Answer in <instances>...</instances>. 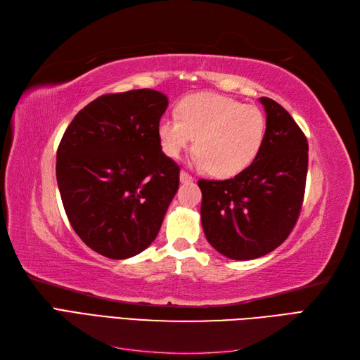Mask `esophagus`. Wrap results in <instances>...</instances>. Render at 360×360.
I'll list each match as a JSON object with an SVG mask.
<instances>
[{
	"instance_id": "34e87169",
	"label": "esophagus",
	"mask_w": 360,
	"mask_h": 360,
	"mask_svg": "<svg viewBox=\"0 0 360 360\" xmlns=\"http://www.w3.org/2000/svg\"><path fill=\"white\" fill-rule=\"evenodd\" d=\"M192 181H193V179L189 176L188 172H184V171L180 172V183H192Z\"/></svg>"
}]
</instances>
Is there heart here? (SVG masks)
Returning <instances> with one entry per match:
<instances>
[{
	"label": "heart",
	"mask_w": 360,
	"mask_h": 360,
	"mask_svg": "<svg viewBox=\"0 0 360 360\" xmlns=\"http://www.w3.org/2000/svg\"><path fill=\"white\" fill-rule=\"evenodd\" d=\"M179 117H163L158 126L160 148L177 159L195 138L193 162L214 177H234L257 158L266 136L259 108L216 93L191 94L179 103Z\"/></svg>",
	"instance_id": "obj_1"
}]
</instances>
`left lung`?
Returning <instances> with one entry per match:
<instances>
[{
	"label": "left lung",
	"instance_id": "8db88e82",
	"mask_svg": "<svg viewBox=\"0 0 360 360\" xmlns=\"http://www.w3.org/2000/svg\"><path fill=\"white\" fill-rule=\"evenodd\" d=\"M266 136L257 158L234 179L200 180L201 225L209 243L226 258L263 257L296 224L308 172V141L275 101L259 97Z\"/></svg>",
	"mask_w": 360,
	"mask_h": 360
}]
</instances>
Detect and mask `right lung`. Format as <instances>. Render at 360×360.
<instances>
[{"mask_svg":"<svg viewBox=\"0 0 360 360\" xmlns=\"http://www.w3.org/2000/svg\"><path fill=\"white\" fill-rule=\"evenodd\" d=\"M168 97L156 90L105 94L81 110L57 151V181L75 233L97 254L126 259L160 230L179 189L158 126Z\"/></svg>","mask_w":360,"mask_h":360,"instance_id":"right-lung-1","label":"right lung"}]
</instances>
